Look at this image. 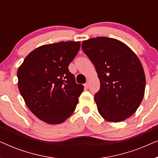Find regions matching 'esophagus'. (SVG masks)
<instances>
[{"label": "esophagus", "instance_id": "esophagus-1", "mask_svg": "<svg viewBox=\"0 0 158 158\" xmlns=\"http://www.w3.org/2000/svg\"><path fill=\"white\" fill-rule=\"evenodd\" d=\"M84 86H85V88H86V89H88V88H89V83L88 82H87L85 84H84Z\"/></svg>", "mask_w": 158, "mask_h": 158}]
</instances>
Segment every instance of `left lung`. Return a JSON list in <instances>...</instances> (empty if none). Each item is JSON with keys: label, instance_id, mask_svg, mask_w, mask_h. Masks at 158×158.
Segmentation results:
<instances>
[{"label": "left lung", "instance_id": "left-lung-1", "mask_svg": "<svg viewBox=\"0 0 158 158\" xmlns=\"http://www.w3.org/2000/svg\"><path fill=\"white\" fill-rule=\"evenodd\" d=\"M82 49L96 68L101 87L95 94L97 109L108 122L133 115L145 90V75L136 54L119 40L99 36L83 41Z\"/></svg>", "mask_w": 158, "mask_h": 158}]
</instances>
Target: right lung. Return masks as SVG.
I'll list each match as a JSON object with an SVG mask.
<instances>
[{"label": "right lung", "instance_id": "add662e5", "mask_svg": "<svg viewBox=\"0 0 158 158\" xmlns=\"http://www.w3.org/2000/svg\"><path fill=\"white\" fill-rule=\"evenodd\" d=\"M80 47L81 42L73 41L42 45L25 57L17 71L26 105L47 124H61L70 117L83 91L68 70Z\"/></svg>", "mask_w": 158, "mask_h": 158}]
</instances>
